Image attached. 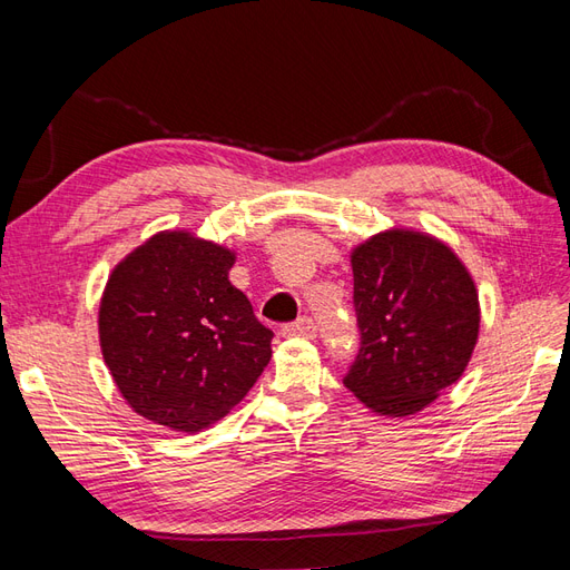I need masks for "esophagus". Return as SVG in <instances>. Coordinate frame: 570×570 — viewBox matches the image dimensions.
<instances>
[{
    "instance_id": "34e87169",
    "label": "esophagus",
    "mask_w": 570,
    "mask_h": 570,
    "mask_svg": "<svg viewBox=\"0 0 570 570\" xmlns=\"http://www.w3.org/2000/svg\"><path fill=\"white\" fill-rule=\"evenodd\" d=\"M285 337H316V323L308 318V316H304V318H299L297 323H289V325H283V331H281Z\"/></svg>"
}]
</instances>
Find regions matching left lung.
I'll use <instances>...</instances> for the list:
<instances>
[{
  "label": "left lung",
  "instance_id": "left-lung-1",
  "mask_svg": "<svg viewBox=\"0 0 570 570\" xmlns=\"http://www.w3.org/2000/svg\"><path fill=\"white\" fill-rule=\"evenodd\" d=\"M361 350L344 385L371 411L406 419L454 385L473 356V275L442 239L390 228L350 254Z\"/></svg>",
  "mask_w": 570,
  "mask_h": 570
}]
</instances>
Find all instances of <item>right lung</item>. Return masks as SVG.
I'll return each instance as SVG.
<instances>
[{
  "label": "right lung",
  "mask_w": 570,
  "mask_h": 570,
  "mask_svg": "<svg viewBox=\"0 0 570 570\" xmlns=\"http://www.w3.org/2000/svg\"><path fill=\"white\" fill-rule=\"evenodd\" d=\"M235 258L189 230H161L111 271L99 302V347L142 419L202 433L268 366L273 333L228 281Z\"/></svg>",
  "instance_id": "right-lung-1"
}]
</instances>
